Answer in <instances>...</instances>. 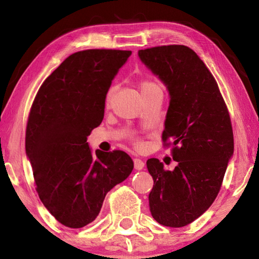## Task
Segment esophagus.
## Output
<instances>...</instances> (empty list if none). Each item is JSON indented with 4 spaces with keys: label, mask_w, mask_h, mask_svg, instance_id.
I'll return each instance as SVG.
<instances>
[{
    "label": "esophagus",
    "mask_w": 259,
    "mask_h": 259,
    "mask_svg": "<svg viewBox=\"0 0 259 259\" xmlns=\"http://www.w3.org/2000/svg\"><path fill=\"white\" fill-rule=\"evenodd\" d=\"M134 164H135V169L136 170H142V169H144V166H145V163H144V161L140 160V159H137V157H136V159H134Z\"/></svg>",
    "instance_id": "1"
}]
</instances>
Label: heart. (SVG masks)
<instances>
[{"label":"heart","instance_id":"b5f03b06","mask_svg":"<svg viewBox=\"0 0 259 259\" xmlns=\"http://www.w3.org/2000/svg\"><path fill=\"white\" fill-rule=\"evenodd\" d=\"M157 88H160V87L155 84V83L150 82V81H144V82H142V84H140V91H142V95H144L146 93H150V91H152V90L157 89ZM113 94H114V88L112 87V88H109V90L106 94V98H105V104H106L107 106L109 105V103H111Z\"/></svg>","mask_w":259,"mask_h":259}]
</instances>
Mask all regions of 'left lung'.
<instances>
[{
  "label": "left lung",
  "mask_w": 259,
  "mask_h": 259,
  "mask_svg": "<svg viewBox=\"0 0 259 259\" xmlns=\"http://www.w3.org/2000/svg\"><path fill=\"white\" fill-rule=\"evenodd\" d=\"M138 56L169 93L162 139L170 140L177 162L169 171L147 160L154 181L150 210L161 225L183 227L207 211L221 190L234 152L229 111L212 74L188 47H155Z\"/></svg>",
  "instance_id": "obj_1"
}]
</instances>
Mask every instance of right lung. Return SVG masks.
<instances>
[{
  "label": "right lung",
  "instance_id": "add662e5",
  "mask_svg": "<svg viewBox=\"0 0 259 259\" xmlns=\"http://www.w3.org/2000/svg\"><path fill=\"white\" fill-rule=\"evenodd\" d=\"M131 51L91 49L67 57L46 78L30 109L26 155L38 196L61 224L97 218L105 196L134 169L123 151L93 154L87 137L104 119L105 98Z\"/></svg>",
  "mask_w": 259,
  "mask_h": 259
}]
</instances>
